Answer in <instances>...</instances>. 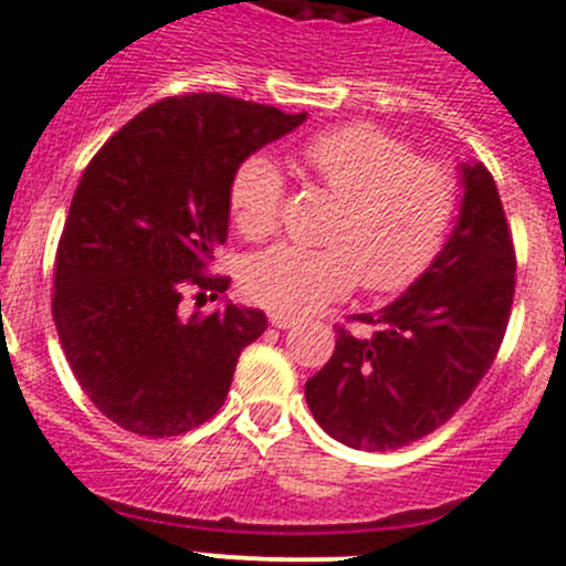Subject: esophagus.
<instances>
[{
  "instance_id": "34e87169",
  "label": "esophagus",
  "mask_w": 566,
  "mask_h": 566,
  "mask_svg": "<svg viewBox=\"0 0 566 566\" xmlns=\"http://www.w3.org/2000/svg\"><path fill=\"white\" fill-rule=\"evenodd\" d=\"M271 323L276 328H290L295 323V315H290V312H271Z\"/></svg>"
}]
</instances>
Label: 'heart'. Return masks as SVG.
<instances>
[{
  "label": "heart",
  "mask_w": 566,
  "mask_h": 566,
  "mask_svg": "<svg viewBox=\"0 0 566 566\" xmlns=\"http://www.w3.org/2000/svg\"><path fill=\"white\" fill-rule=\"evenodd\" d=\"M301 166L339 199L326 249L276 245L251 256L243 287L279 312H310L354 287L398 293L440 254L457 212V179L437 160L370 124H348L310 137ZM284 177L268 155H251L229 185L240 234L271 238L279 227Z\"/></svg>",
  "instance_id": "heart-1"
}]
</instances>
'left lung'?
<instances>
[{
	"instance_id": "obj_1",
	"label": "left lung",
	"mask_w": 566,
	"mask_h": 566,
	"mask_svg": "<svg viewBox=\"0 0 566 566\" xmlns=\"http://www.w3.org/2000/svg\"><path fill=\"white\" fill-rule=\"evenodd\" d=\"M457 227L420 279L376 315L370 334L337 328L334 354L306 381L321 429L356 451H395L451 420L495 361L514 301L512 232L495 179L459 166Z\"/></svg>"
}]
</instances>
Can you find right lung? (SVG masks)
Segmentation results:
<instances>
[{
  "mask_svg": "<svg viewBox=\"0 0 566 566\" xmlns=\"http://www.w3.org/2000/svg\"><path fill=\"white\" fill-rule=\"evenodd\" d=\"M304 120L185 93L137 113L87 163L57 245L52 315L76 381L115 426L177 437L223 406L268 317L232 301L188 315L182 298L227 293L229 279L205 271L227 243L234 171Z\"/></svg>",
  "mask_w": 566,
  "mask_h": 566,
  "instance_id": "add662e5",
  "label": "right lung"
}]
</instances>
